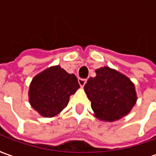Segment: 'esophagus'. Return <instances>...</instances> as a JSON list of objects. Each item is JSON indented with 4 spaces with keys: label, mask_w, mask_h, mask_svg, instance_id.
I'll return each mask as SVG.
<instances>
[{
    "label": "esophagus",
    "mask_w": 156,
    "mask_h": 156,
    "mask_svg": "<svg viewBox=\"0 0 156 156\" xmlns=\"http://www.w3.org/2000/svg\"><path fill=\"white\" fill-rule=\"evenodd\" d=\"M86 82H87L86 79H83V78H78V83H79V85H80L81 87H83V86H84L85 83H86Z\"/></svg>",
    "instance_id": "obj_1"
}]
</instances>
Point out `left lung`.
Returning <instances> with one entry per match:
<instances>
[{
  "instance_id": "1",
  "label": "left lung",
  "mask_w": 156,
  "mask_h": 156,
  "mask_svg": "<svg viewBox=\"0 0 156 156\" xmlns=\"http://www.w3.org/2000/svg\"><path fill=\"white\" fill-rule=\"evenodd\" d=\"M95 73L96 77L89 78L84 86L95 117L113 122L127 115L137 100L134 83L108 67L98 68Z\"/></svg>"
}]
</instances>
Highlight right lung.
Here are the masks:
<instances>
[{"mask_svg": "<svg viewBox=\"0 0 156 156\" xmlns=\"http://www.w3.org/2000/svg\"><path fill=\"white\" fill-rule=\"evenodd\" d=\"M80 86L74 74L59 65L36 75L29 88V103L43 117H54L67 107L69 98Z\"/></svg>", "mask_w": 156, "mask_h": 156, "instance_id": "obj_1", "label": "right lung"}]
</instances>
